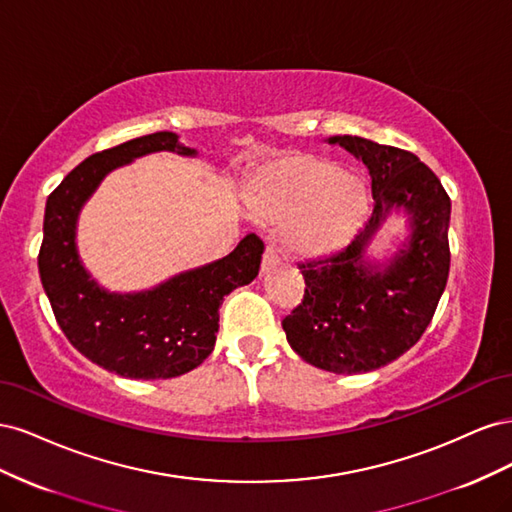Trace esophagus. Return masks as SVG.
Instances as JSON below:
<instances>
[{"label": "esophagus", "instance_id": "obj_1", "mask_svg": "<svg viewBox=\"0 0 512 512\" xmlns=\"http://www.w3.org/2000/svg\"><path fill=\"white\" fill-rule=\"evenodd\" d=\"M277 265H280V256L273 252V247H267L265 256H262V273L273 271Z\"/></svg>", "mask_w": 512, "mask_h": 512}]
</instances>
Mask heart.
Instances as JSON below:
<instances>
[{
  "mask_svg": "<svg viewBox=\"0 0 512 512\" xmlns=\"http://www.w3.org/2000/svg\"><path fill=\"white\" fill-rule=\"evenodd\" d=\"M245 205L254 218L280 224L284 250L299 260L329 258L365 224L369 190L359 175L312 153H286L247 179Z\"/></svg>",
  "mask_w": 512,
  "mask_h": 512,
  "instance_id": "1",
  "label": "heart"
}]
</instances>
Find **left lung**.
I'll return each mask as SVG.
<instances>
[{
  "label": "left lung",
  "mask_w": 512,
  "mask_h": 512,
  "mask_svg": "<svg viewBox=\"0 0 512 512\" xmlns=\"http://www.w3.org/2000/svg\"><path fill=\"white\" fill-rule=\"evenodd\" d=\"M327 143L367 166L374 211L344 252L299 267L305 294L282 327L305 363L363 374L395 361L429 327L451 267V198L410 151L348 134ZM393 217L405 218L407 235L376 257L373 243Z\"/></svg>",
  "instance_id": "1"
}]
</instances>
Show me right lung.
I'll return each mask as SVG.
<instances>
[{
  "label": "right lung",
  "instance_id": "add662e5",
  "mask_svg": "<svg viewBox=\"0 0 512 512\" xmlns=\"http://www.w3.org/2000/svg\"><path fill=\"white\" fill-rule=\"evenodd\" d=\"M196 158L175 132L134 138L94 153L76 166L46 200L40 280L70 344L113 374L132 380H166L188 374L211 354L226 294L254 282L265 245L250 232L228 256L181 271L132 292L102 286L85 267L76 228L87 200L113 170L151 153Z\"/></svg>",
  "mask_w": 512,
  "mask_h": 512
}]
</instances>
